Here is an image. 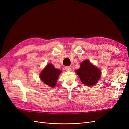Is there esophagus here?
Listing matches in <instances>:
<instances>
[{
    "mask_svg": "<svg viewBox=\"0 0 129 129\" xmlns=\"http://www.w3.org/2000/svg\"><path fill=\"white\" fill-rule=\"evenodd\" d=\"M72 70V68L71 67H69V66H67V67H66V71H71Z\"/></svg>",
    "mask_w": 129,
    "mask_h": 129,
    "instance_id": "esophagus-1",
    "label": "esophagus"
}]
</instances>
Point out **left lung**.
Segmentation results:
<instances>
[{"label": "left lung", "instance_id": "1", "mask_svg": "<svg viewBox=\"0 0 129 129\" xmlns=\"http://www.w3.org/2000/svg\"><path fill=\"white\" fill-rule=\"evenodd\" d=\"M76 72L82 83L88 87L96 84L101 76L100 69L88 60L81 62L80 68L76 70Z\"/></svg>", "mask_w": 129, "mask_h": 129}]
</instances>
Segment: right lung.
<instances>
[{
    "label": "right lung",
    "instance_id": "obj_1",
    "mask_svg": "<svg viewBox=\"0 0 129 129\" xmlns=\"http://www.w3.org/2000/svg\"><path fill=\"white\" fill-rule=\"evenodd\" d=\"M61 71L54 67L52 63L47 64L40 73V78L43 82L52 88L55 87Z\"/></svg>",
    "mask_w": 129,
    "mask_h": 129
}]
</instances>
